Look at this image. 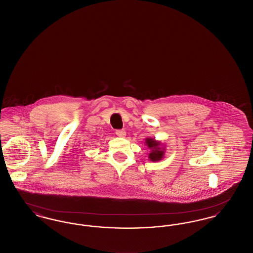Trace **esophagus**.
<instances>
[{"label": "esophagus", "mask_w": 253, "mask_h": 253, "mask_svg": "<svg viewBox=\"0 0 253 253\" xmlns=\"http://www.w3.org/2000/svg\"><path fill=\"white\" fill-rule=\"evenodd\" d=\"M116 134H117L118 136H120V137H125L126 132H125V130H117V131H116Z\"/></svg>", "instance_id": "esophagus-1"}]
</instances>
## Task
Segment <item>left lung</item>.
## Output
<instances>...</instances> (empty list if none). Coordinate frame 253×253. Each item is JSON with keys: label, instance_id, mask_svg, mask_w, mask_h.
<instances>
[{"label": "left lung", "instance_id": "left-lung-1", "mask_svg": "<svg viewBox=\"0 0 253 253\" xmlns=\"http://www.w3.org/2000/svg\"><path fill=\"white\" fill-rule=\"evenodd\" d=\"M146 145L152 151L149 155V158L151 161L157 162L163 158L165 150H161V143L159 141L155 140L154 138H146Z\"/></svg>", "mask_w": 253, "mask_h": 253}]
</instances>
